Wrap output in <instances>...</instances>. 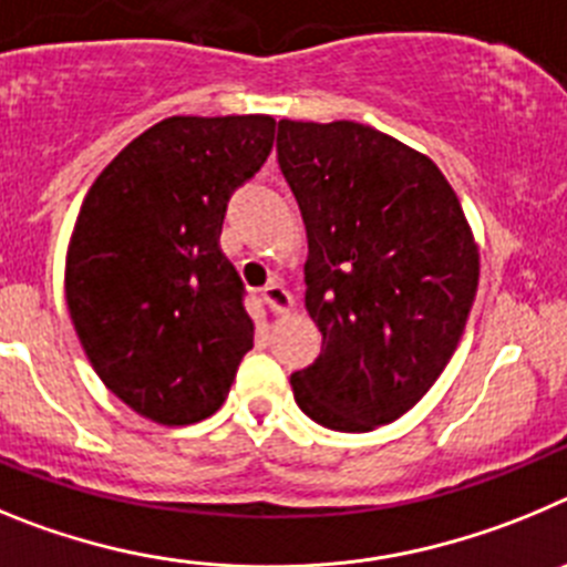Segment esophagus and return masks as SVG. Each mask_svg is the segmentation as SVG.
Returning a JSON list of instances; mask_svg holds the SVG:
<instances>
[{"label":"esophagus","instance_id":"1","mask_svg":"<svg viewBox=\"0 0 567 567\" xmlns=\"http://www.w3.org/2000/svg\"><path fill=\"white\" fill-rule=\"evenodd\" d=\"M262 296H265V299H268V302L274 305V308H277V313H288V310L296 308L293 293H290V290L285 288V285H279V282L268 285V288L262 290Z\"/></svg>","mask_w":567,"mask_h":567}]
</instances>
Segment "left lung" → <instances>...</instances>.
I'll return each mask as SVG.
<instances>
[{"label":"left lung","mask_w":567,"mask_h":567,"mask_svg":"<svg viewBox=\"0 0 567 567\" xmlns=\"http://www.w3.org/2000/svg\"><path fill=\"white\" fill-rule=\"evenodd\" d=\"M279 166L308 228L305 308L321 355L290 375L336 432L410 412L466 330L481 251L455 188L423 152L355 121H279Z\"/></svg>","instance_id":"1"}]
</instances>
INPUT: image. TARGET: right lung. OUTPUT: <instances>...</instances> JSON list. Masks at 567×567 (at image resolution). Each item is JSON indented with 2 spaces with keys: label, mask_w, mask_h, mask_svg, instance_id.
<instances>
[{
  "label": "right lung",
  "mask_w": 567,
  "mask_h": 567,
  "mask_svg": "<svg viewBox=\"0 0 567 567\" xmlns=\"http://www.w3.org/2000/svg\"><path fill=\"white\" fill-rule=\"evenodd\" d=\"M271 115H172L137 135L86 192L64 296L106 390L163 426L214 415L254 319L220 251L226 203L271 155Z\"/></svg>",
  "instance_id": "1"
}]
</instances>
